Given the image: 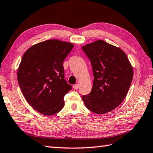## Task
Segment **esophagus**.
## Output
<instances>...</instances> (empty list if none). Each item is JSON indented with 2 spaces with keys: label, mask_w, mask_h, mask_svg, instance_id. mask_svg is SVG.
<instances>
[{
  "label": "esophagus",
  "mask_w": 153,
  "mask_h": 153,
  "mask_svg": "<svg viewBox=\"0 0 153 153\" xmlns=\"http://www.w3.org/2000/svg\"><path fill=\"white\" fill-rule=\"evenodd\" d=\"M79 88V84H75L73 85V88L74 89V90H77V88Z\"/></svg>",
  "instance_id": "obj_1"
}]
</instances>
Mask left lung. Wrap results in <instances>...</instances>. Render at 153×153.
<instances>
[{
    "mask_svg": "<svg viewBox=\"0 0 153 153\" xmlns=\"http://www.w3.org/2000/svg\"><path fill=\"white\" fill-rule=\"evenodd\" d=\"M90 59L94 77L91 92L82 96L86 108L99 114L120 105L128 91L133 69L121 49L98 40L82 47Z\"/></svg>",
    "mask_w": 153,
    "mask_h": 153,
    "instance_id": "obj_1",
    "label": "left lung"
}]
</instances>
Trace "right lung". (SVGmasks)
Wrapping results in <instances>:
<instances>
[{"label": "right lung", "mask_w": 153, "mask_h": 153, "mask_svg": "<svg viewBox=\"0 0 153 153\" xmlns=\"http://www.w3.org/2000/svg\"><path fill=\"white\" fill-rule=\"evenodd\" d=\"M74 48L71 43L47 40L30 47L22 57L17 79L25 98L43 115L51 116L64 106L71 85L64 79L63 63Z\"/></svg>", "instance_id": "1"}]
</instances>
